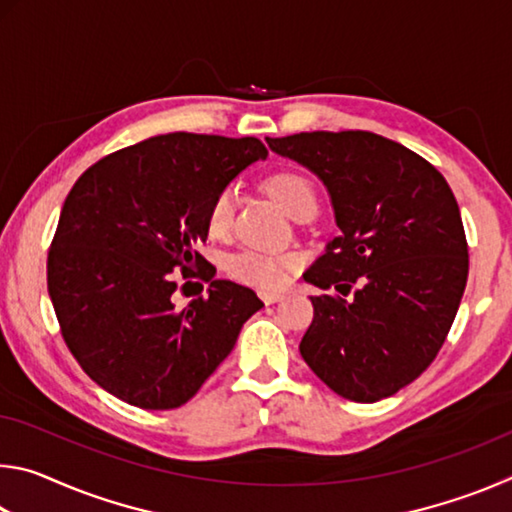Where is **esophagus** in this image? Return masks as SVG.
<instances>
[{"label":"esophagus","mask_w":512,"mask_h":512,"mask_svg":"<svg viewBox=\"0 0 512 512\" xmlns=\"http://www.w3.org/2000/svg\"><path fill=\"white\" fill-rule=\"evenodd\" d=\"M259 298H262L266 305H273V302L284 300V293H273V291H259Z\"/></svg>","instance_id":"obj_1"}]
</instances>
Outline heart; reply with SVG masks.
Returning <instances> with one entry per match:
<instances>
[{
    "label": "heart",
    "mask_w": 512,
    "mask_h": 512,
    "mask_svg": "<svg viewBox=\"0 0 512 512\" xmlns=\"http://www.w3.org/2000/svg\"><path fill=\"white\" fill-rule=\"evenodd\" d=\"M268 192L293 219L305 212L316 210V189L307 176L298 171H277L268 178ZM237 205V189L232 185L221 187L212 196L205 214L207 235L223 239L232 230ZM300 257L296 253H259V250H241L225 264V271L241 284L264 291L280 289L287 284L289 275L296 271Z\"/></svg>",
    "instance_id": "heart-1"
}]
</instances>
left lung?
<instances>
[{
	"label": "left lung",
	"instance_id": "left-lung-1",
	"mask_svg": "<svg viewBox=\"0 0 512 512\" xmlns=\"http://www.w3.org/2000/svg\"><path fill=\"white\" fill-rule=\"evenodd\" d=\"M314 171L341 235L302 275L318 289L300 341L307 366L352 402H379L418 379L452 327L467 282L461 210L433 164L368 131L266 137Z\"/></svg>",
	"mask_w": 512,
	"mask_h": 512
}]
</instances>
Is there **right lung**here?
Returning <instances> with one entry per match:
<instances>
[{
    "instance_id": "1",
    "label": "right lung",
    "mask_w": 512,
    "mask_h": 512,
    "mask_svg": "<svg viewBox=\"0 0 512 512\" xmlns=\"http://www.w3.org/2000/svg\"><path fill=\"white\" fill-rule=\"evenodd\" d=\"M257 137L158 135L101 158L76 180L47 257V289L69 352L92 381L133 406L178 409L264 307L214 280L198 253L212 196L266 160ZM211 282L178 312L175 273Z\"/></svg>"
}]
</instances>
